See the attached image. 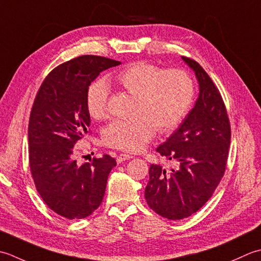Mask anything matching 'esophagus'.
<instances>
[{
  "mask_svg": "<svg viewBox=\"0 0 261 261\" xmlns=\"http://www.w3.org/2000/svg\"><path fill=\"white\" fill-rule=\"evenodd\" d=\"M130 159H133V156L128 155V154H119L117 156V163H123L126 160H130Z\"/></svg>",
  "mask_w": 261,
  "mask_h": 261,
  "instance_id": "obj_1",
  "label": "esophagus"
}]
</instances>
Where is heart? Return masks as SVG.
<instances>
[{
	"instance_id": "b5f03b06",
	"label": "heart",
	"mask_w": 261,
	"mask_h": 261,
	"mask_svg": "<svg viewBox=\"0 0 261 261\" xmlns=\"http://www.w3.org/2000/svg\"><path fill=\"white\" fill-rule=\"evenodd\" d=\"M117 84L137 98L133 120L118 119L103 130V141L110 147L138 152L155 135L174 130L187 116L194 100V82L181 70H167L153 64L137 62L115 77ZM90 116L102 120L109 116V87L103 80L94 82L87 94Z\"/></svg>"
}]
</instances>
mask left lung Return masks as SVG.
Listing matches in <instances>:
<instances>
[{"label":"left lung","mask_w":261,"mask_h":261,"mask_svg":"<svg viewBox=\"0 0 261 261\" xmlns=\"http://www.w3.org/2000/svg\"><path fill=\"white\" fill-rule=\"evenodd\" d=\"M195 72L199 94L178 129L156 148L177 164L166 171L151 164L145 199L168 220H182L208 200L224 174L231 142L230 121L219 89L197 62L181 57Z\"/></svg>","instance_id":"obj_1"}]
</instances>
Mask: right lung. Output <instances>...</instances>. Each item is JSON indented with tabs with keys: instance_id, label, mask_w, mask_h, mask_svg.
Segmentation results:
<instances>
[{
	"instance_id": "right-lung-1",
	"label": "right lung",
	"mask_w": 261,
	"mask_h": 261,
	"mask_svg": "<svg viewBox=\"0 0 261 261\" xmlns=\"http://www.w3.org/2000/svg\"><path fill=\"white\" fill-rule=\"evenodd\" d=\"M119 64L93 55L74 58L54 68L36 95L28 127L30 171L42 200L65 219H84L98 208L117 164L108 154L79 164L74 145L91 123L89 86Z\"/></svg>"
}]
</instances>
